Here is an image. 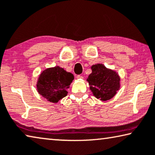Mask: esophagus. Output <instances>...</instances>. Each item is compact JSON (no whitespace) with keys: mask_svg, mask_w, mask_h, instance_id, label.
Returning <instances> with one entry per match:
<instances>
[{"mask_svg":"<svg viewBox=\"0 0 155 155\" xmlns=\"http://www.w3.org/2000/svg\"><path fill=\"white\" fill-rule=\"evenodd\" d=\"M78 78V79H83V76L81 75H78L77 77H76Z\"/></svg>","mask_w":155,"mask_h":155,"instance_id":"34e87169","label":"esophagus"}]
</instances>
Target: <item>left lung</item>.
I'll return each instance as SVG.
<instances>
[{"instance_id": "1", "label": "left lung", "mask_w": 155, "mask_h": 155, "mask_svg": "<svg viewBox=\"0 0 155 155\" xmlns=\"http://www.w3.org/2000/svg\"><path fill=\"white\" fill-rule=\"evenodd\" d=\"M91 69L87 81L94 96L102 101L112 98L120 87L118 75L101 64L93 65Z\"/></svg>"}]
</instances>
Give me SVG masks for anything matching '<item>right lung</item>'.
<instances>
[{
    "label": "right lung",
    "mask_w": 155,
    "mask_h": 155,
    "mask_svg": "<svg viewBox=\"0 0 155 155\" xmlns=\"http://www.w3.org/2000/svg\"><path fill=\"white\" fill-rule=\"evenodd\" d=\"M74 79L72 73L55 66L43 71L38 80L37 88L40 95L50 102H58L66 96V89Z\"/></svg>",
    "instance_id": "obj_1"
}]
</instances>
